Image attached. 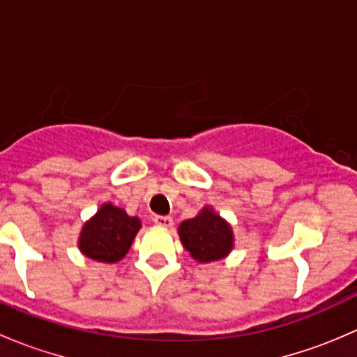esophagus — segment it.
<instances>
[{"mask_svg": "<svg viewBox=\"0 0 357 357\" xmlns=\"http://www.w3.org/2000/svg\"><path fill=\"white\" fill-rule=\"evenodd\" d=\"M153 222H155L157 226H160V228H171L172 218L171 215H155V218H153Z\"/></svg>", "mask_w": 357, "mask_h": 357, "instance_id": "esophagus-1", "label": "esophagus"}]
</instances>
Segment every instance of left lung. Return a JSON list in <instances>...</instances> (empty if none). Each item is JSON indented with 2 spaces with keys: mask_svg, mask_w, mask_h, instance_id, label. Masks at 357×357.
<instances>
[{
  "mask_svg": "<svg viewBox=\"0 0 357 357\" xmlns=\"http://www.w3.org/2000/svg\"><path fill=\"white\" fill-rule=\"evenodd\" d=\"M183 247L197 262L225 259L233 250V229L211 207H204L193 219L183 221L178 228Z\"/></svg>",
  "mask_w": 357,
  "mask_h": 357,
  "instance_id": "left-lung-1",
  "label": "left lung"
}]
</instances>
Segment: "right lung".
<instances>
[{"label": "right lung", "instance_id": "right-lung-1", "mask_svg": "<svg viewBox=\"0 0 357 357\" xmlns=\"http://www.w3.org/2000/svg\"><path fill=\"white\" fill-rule=\"evenodd\" d=\"M139 228L142 221L138 218H131L121 207L103 204L82 226L77 247L93 261L114 264L128 254Z\"/></svg>", "mask_w": 357, "mask_h": 357}]
</instances>
